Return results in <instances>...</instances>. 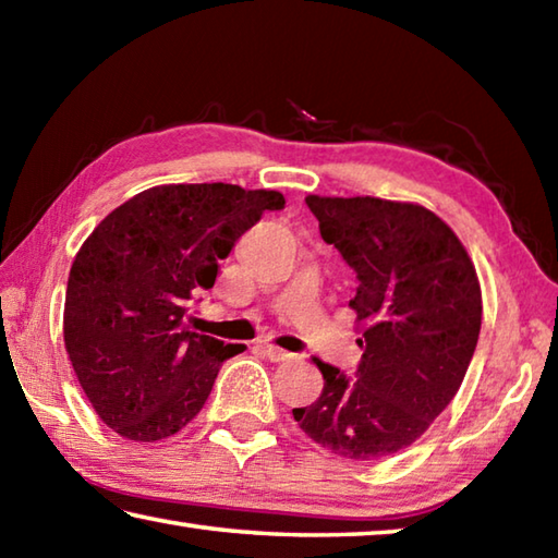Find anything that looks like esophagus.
<instances>
[{"label":"esophagus","mask_w":558,"mask_h":558,"mask_svg":"<svg viewBox=\"0 0 558 558\" xmlns=\"http://www.w3.org/2000/svg\"><path fill=\"white\" fill-rule=\"evenodd\" d=\"M260 349H263V352H266V356L270 359V362H288V359H292L290 352H286V349H280V347H276V344L263 342Z\"/></svg>","instance_id":"esophagus-1"}]
</instances>
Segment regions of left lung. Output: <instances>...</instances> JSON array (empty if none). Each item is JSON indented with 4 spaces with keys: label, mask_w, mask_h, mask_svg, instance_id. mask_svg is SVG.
<instances>
[{
    "label": "left lung",
    "mask_w": 558,
    "mask_h": 558,
    "mask_svg": "<svg viewBox=\"0 0 558 558\" xmlns=\"http://www.w3.org/2000/svg\"><path fill=\"white\" fill-rule=\"evenodd\" d=\"M305 204L356 272L349 307L366 329L352 376L313 359L323 393L292 415L335 456H393L452 401L475 354L483 325L475 266L450 226L423 206L313 194Z\"/></svg>",
    "instance_id": "8db88e82"
}]
</instances>
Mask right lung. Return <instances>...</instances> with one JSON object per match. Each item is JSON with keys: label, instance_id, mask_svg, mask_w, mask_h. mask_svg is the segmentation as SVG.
I'll list each match as a JSON object with an SVG mask.
<instances>
[{"label": "right lung", "instance_id": "obj_1", "mask_svg": "<svg viewBox=\"0 0 558 558\" xmlns=\"http://www.w3.org/2000/svg\"><path fill=\"white\" fill-rule=\"evenodd\" d=\"M282 206L266 189L153 186L81 245L65 288V352L93 409L122 438L174 436L202 411L226 359L243 352L192 332L189 310L214 288L235 241Z\"/></svg>", "mask_w": 558, "mask_h": 558}]
</instances>
